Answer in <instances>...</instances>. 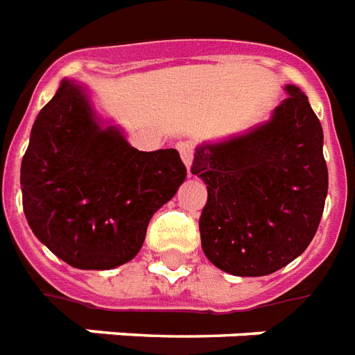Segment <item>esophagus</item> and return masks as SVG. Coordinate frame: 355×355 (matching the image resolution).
Listing matches in <instances>:
<instances>
[{
    "label": "esophagus",
    "mask_w": 355,
    "mask_h": 355,
    "mask_svg": "<svg viewBox=\"0 0 355 355\" xmlns=\"http://www.w3.org/2000/svg\"><path fill=\"white\" fill-rule=\"evenodd\" d=\"M178 150H180V157L184 162L186 169H188V177H191V162H193V144L190 141L178 143Z\"/></svg>",
    "instance_id": "obj_1"
}]
</instances>
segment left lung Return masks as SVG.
Here are the masks:
<instances>
[{"label": "left lung", "instance_id": "left-lung-1", "mask_svg": "<svg viewBox=\"0 0 355 355\" xmlns=\"http://www.w3.org/2000/svg\"><path fill=\"white\" fill-rule=\"evenodd\" d=\"M288 97L269 122L198 146L191 175L207 184L199 218L205 256L235 277H263L301 256L327 198L324 131L309 97Z\"/></svg>", "mask_w": 355, "mask_h": 355}]
</instances>
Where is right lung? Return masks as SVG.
<instances>
[{
    "instance_id": "add662e5",
    "label": "right lung",
    "mask_w": 355,
    "mask_h": 355,
    "mask_svg": "<svg viewBox=\"0 0 355 355\" xmlns=\"http://www.w3.org/2000/svg\"><path fill=\"white\" fill-rule=\"evenodd\" d=\"M184 178L175 148H133L116 125L101 124L88 94L64 78L35 118L22 157L24 214L71 267L114 269L137 256L150 218Z\"/></svg>"
}]
</instances>
